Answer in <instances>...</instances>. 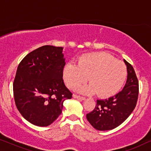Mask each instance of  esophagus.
I'll return each mask as SVG.
<instances>
[{
	"label": "esophagus",
	"instance_id": "34e87169",
	"mask_svg": "<svg viewBox=\"0 0 151 151\" xmlns=\"http://www.w3.org/2000/svg\"><path fill=\"white\" fill-rule=\"evenodd\" d=\"M73 98L75 99H78V100H85V98H84V97H81V96H77V95H73Z\"/></svg>",
	"mask_w": 151,
	"mask_h": 151
}]
</instances>
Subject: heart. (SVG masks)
Segmentation results:
<instances>
[{"mask_svg": "<svg viewBox=\"0 0 151 151\" xmlns=\"http://www.w3.org/2000/svg\"><path fill=\"white\" fill-rule=\"evenodd\" d=\"M127 69L122 62L105 52L88 53L80 58L78 65L70 62L63 70V78L70 88H76L88 79L90 84L78 91L84 95L97 93L109 98L119 91L124 84Z\"/></svg>", "mask_w": 151, "mask_h": 151, "instance_id": "b5f03b06", "label": "heart"}]
</instances>
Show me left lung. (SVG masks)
I'll use <instances>...</instances> for the list:
<instances>
[{
	"mask_svg": "<svg viewBox=\"0 0 151 151\" xmlns=\"http://www.w3.org/2000/svg\"><path fill=\"white\" fill-rule=\"evenodd\" d=\"M127 68V80L123 89L114 96L98 100L93 111L86 114V119L98 131L116 128L127 119L137 104L139 83L131 65L124 59Z\"/></svg>",
	"mask_w": 151,
	"mask_h": 151,
	"instance_id": "obj_1",
	"label": "left lung"
}]
</instances>
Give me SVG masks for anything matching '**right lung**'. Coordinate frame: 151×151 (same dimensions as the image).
<instances>
[{"mask_svg":"<svg viewBox=\"0 0 151 151\" xmlns=\"http://www.w3.org/2000/svg\"><path fill=\"white\" fill-rule=\"evenodd\" d=\"M63 47L45 45L28 53L18 65L13 84L15 103L32 124L47 127L61 114L72 93L63 82Z\"/></svg>","mask_w":151,"mask_h":151,"instance_id":"obj_1","label":"right lung"}]
</instances>
